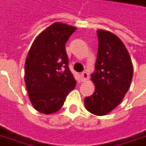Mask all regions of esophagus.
<instances>
[{
  "instance_id": "esophagus-1",
  "label": "esophagus",
  "mask_w": 146,
  "mask_h": 146,
  "mask_svg": "<svg viewBox=\"0 0 146 146\" xmlns=\"http://www.w3.org/2000/svg\"><path fill=\"white\" fill-rule=\"evenodd\" d=\"M81 78H82L83 81H86L87 80H88L89 78L88 73H87V72H83V73H81Z\"/></svg>"
}]
</instances>
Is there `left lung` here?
I'll return each mask as SVG.
<instances>
[{
    "mask_svg": "<svg viewBox=\"0 0 146 146\" xmlns=\"http://www.w3.org/2000/svg\"><path fill=\"white\" fill-rule=\"evenodd\" d=\"M98 48L92 80L93 95L84 98L86 109L97 116L111 112L128 91L133 66L129 53L119 37L109 31H97Z\"/></svg>",
    "mask_w": 146,
    "mask_h": 146,
    "instance_id": "left-lung-1",
    "label": "left lung"
}]
</instances>
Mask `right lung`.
<instances>
[{
	"label": "right lung",
	"mask_w": 146,
	"mask_h": 146,
	"mask_svg": "<svg viewBox=\"0 0 146 146\" xmlns=\"http://www.w3.org/2000/svg\"><path fill=\"white\" fill-rule=\"evenodd\" d=\"M76 27L55 23L40 33L30 48L25 63V82L35 110L57 112L76 81L69 67L66 43Z\"/></svg>",
	"instance_id": "right-lung-1"
}]
</instances>
